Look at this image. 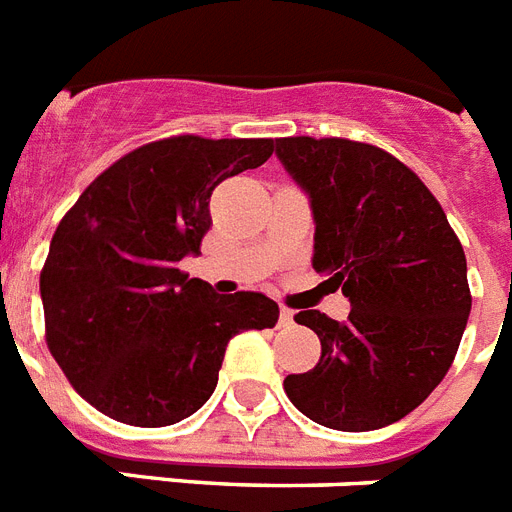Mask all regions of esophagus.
<instances>
[{"label": "esophagus", "mask_w": 512, "mask_h": 512, "mask_svg": "<svg viewBox=\"0 0 512 512\" xmlns=\"http://www.w3.org/2000/svg\"><path fill=\"white\" fill-rule=\"evenodd\" d=\"M294 322V309L283 307L281 304V325H291Z\"/></svg>", "instance_id": "34e87169"}]
</instances>
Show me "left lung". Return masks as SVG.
<instances>
[{
  "instance_id": "1",
  "label": "left lung",
  "mask_w": 512,
  "mask_h": 512,
  "mask_svg": "<svg viewBox=\"0 0 512 512\" xmlns=\"http://www.w3.org/2000/svg\"><path fill=\"white\" fill-rule=\"evenodd\" d=\"M276 153L309 195L312 268L349 296V320L302 309L320 362L283 380L322 427L369 432L427 401L448 375L471 312L461 239L437 197L388 150L346 137H278Z\"/></svg>"
}]
</instances>
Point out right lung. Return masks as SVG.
I'll return each mask as SVG.
<instances>
[{
    "label": "right lung",
    "instance_id": "1",
    "mask_svg": "<svg viewBox=\"0 0 512 512\" xmlns=\"http://www.w3.org/2000/svg\"><path fill=\"white\" fill-rule=\"evenodd\" d=\"M270 156V137H163L64 213L41 268L46 346L93 409L132 427L182 422L216 390L231 338L276 325L268 296L216 294L179 270L208 234L213 190Z\"/></svg>",
    "mask_w": 512,
    "mask_h": 512
}]
</instances>
